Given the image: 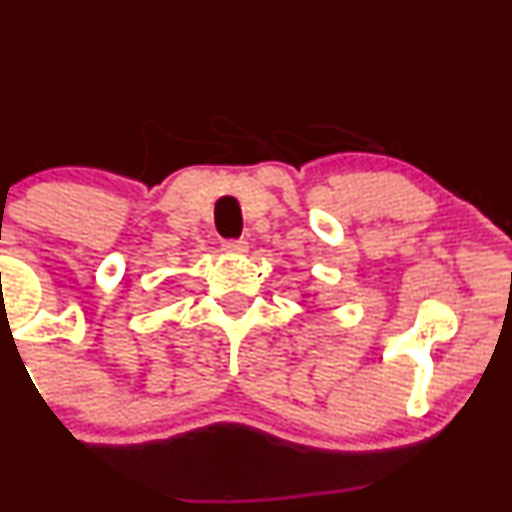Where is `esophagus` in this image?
<instances>
[{"mask_svg": "<svg viewBox=\"0 0 512 512\" xmlns=\"http://www.w3.org/2000/svg\"><path fill=\"white\" fill-rule=\"evenodd\" d=\"M248 240L238 238V240H223V250L228 252V255H243V252H248Z\"/></svg>", "mask_w": 512, "mask_h": 512, "instance_id": "1", "label": "esophagus"}]
</instances>
